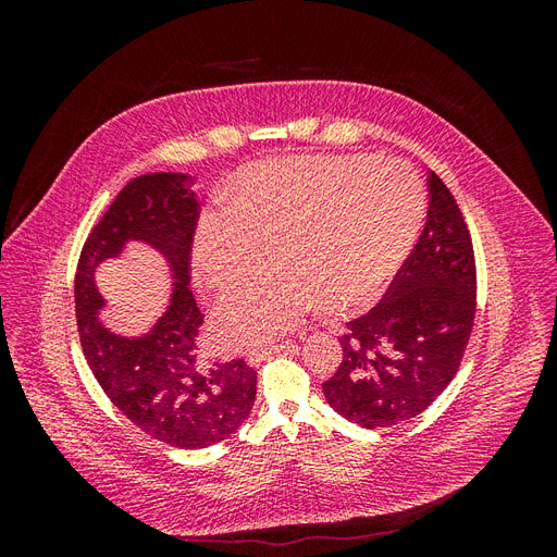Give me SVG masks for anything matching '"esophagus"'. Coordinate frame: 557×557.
I'll use <instances>...</instances> for the list:
<instances>
[{
    "instance_id": "34e87169",
    "label": "esophagus",
    "mask_w": 557,
    "mask_h": 557,
    "mask_svg": "<svg viewBox=\"0 0 557 557\" xmlns=\"http://www.w3.org/2000/svg\"><path fill=\"white\" fill-rule=\"evenodd\" d=\"M285 348H293V344H290V342H281V344L267 346V348H256V350L248 352V362H250V364H258V362H262L264 358L274 356V352H281V350H285Z\"/></svg>"
}]
</instances>
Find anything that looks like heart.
Listing matches in <instances>:
<instances>
[{"instance_id": "1", "label": "heart", "mask_w": 557, "mask_h": 557, "mask_svg": "<svg viewBox=\"0 0 557 557\" xmlns=\"http://www.w3.org/2000/svg\"><path fill=\"white\" fill-rule=\"evenodd\" d=\"M423 207L420 178L399 160L295 158L246 166L227 211L201 218L193 272L201 288L227 293L258 272L264 244L274 264L218 307V344H262L315 305L332 313L364 307L409 256Z\"/></svg>"}]
</instances>
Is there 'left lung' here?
Here are the masks:
<instances>
[{
	"instance_id": "obj_1",
	"label": "left lung",
	"mask_w": 557,
	"mask_h": 557,
	"mask_svg": "<svg viewBox=\"0 0 557 557\" xmlns=\"http://www.w3.org/2000/svg\"><path fill=\"white\" fill-rule=\"evenodd\" d=\"M476 315L471 234L430 172L423 232L379 305L346 325L344 358L323 383L330 407L367 430L423 413L458 374Z\"/></svg>"
}]
</instances>
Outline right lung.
Instances as JSON below:
<instances>
[{
    "instance_id": "add662e5",
    "label": "right lung",
    "mask_w": 557,
    "mask_h": 557,
    "mask_svg": "<svg viewBox=\"0 0 557 557\" xmlns=\"http://www.w3.org/2000/svg\"><path fill=\"white\" fill-rule=\"evenodd\" d=\"M197 221L199 205L185 174L132 178L90 230L74 278L78 336L97 383L134 425L176 448L227 440L248 418L258 391V372L242 358L209 362L199 356L205 313L188 288ZM127 240L158 247L177 278L171 309L153 331L132 341L96 318L103 300L94 285L98 262L120 255Z\"/></svg>"
}]
</instances>
